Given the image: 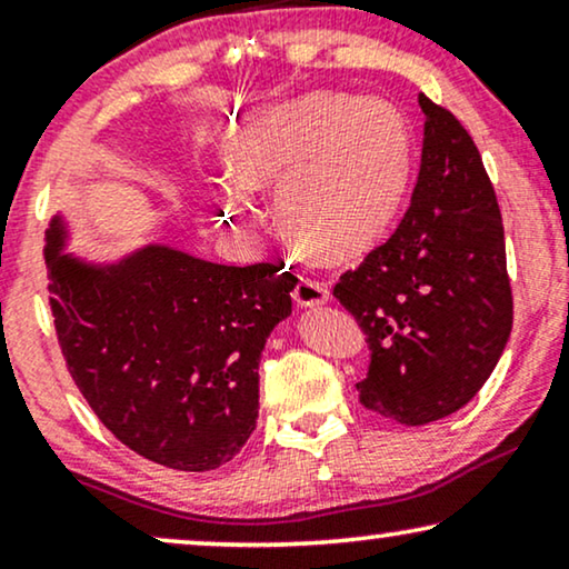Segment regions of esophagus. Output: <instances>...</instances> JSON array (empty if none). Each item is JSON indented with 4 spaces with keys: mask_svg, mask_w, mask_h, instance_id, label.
<instances>
[{
    "mask_svg": "<svg viewBox=\"0 0 569 569\" xmlns=\"http://www.w3.org/2000/svg\"><path fill=\"white\" fill-rule=\"evenodd\" d=\"M293 299L301 303V307H319L330 299V286L319 278L311 276H299V281L293 286Z\"/></svg>",
    "mask_w": 569,
    "mask_h": 569,
    "instance_id": "esophagus-1",
    "label": "esophagus"
}]
</instances>
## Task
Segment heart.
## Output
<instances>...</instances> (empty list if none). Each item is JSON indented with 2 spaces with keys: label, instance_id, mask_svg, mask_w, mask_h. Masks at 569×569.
<instances>
[{
  "label": "heart",
  "instance_id": "1",
  "mask_svg": "<svg viewBox=\"0 0 569 569\" xmlns=\"http://www.w3.org/2000/svg\"><path fill=\"white\" fill-rule=\"evenodd\" d=\"M252 182H278L276 213L296 242L322 258H353L399 211L410 139L387 102L309 94L254 131L242 162ZM229 211L244 213L242 196Z\"/></svg>",
  "mask_w": 569,
  "mask_h": 569
}]
</instances>
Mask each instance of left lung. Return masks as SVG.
I'll use <instances>...</instances> for the list:
<instances>
[{
	"label": "left lung",
	"mask_w": 569,
	"mask_h": 569,
	"mask_svg": "<svg viewBox=\"0 0 569 569\" xmlns=\"http://www.w3.org/2000/svg\"><path fill=\"white\" fill-rule=\"evenodd\" d=\"M426 139L412 203L387 242L335 283L366 332V410L428 426L490 379L513 327L498 196L451 110L420 94Z\"/></svg>",
	"instance_id": "1"
}]
</instances>
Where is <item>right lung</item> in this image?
<instances>
[{
    "label": "right lung",
    "mask_w": 569,
    "mask_h": 569,
    "mask_svg": "<svg viewBox=\"0 0 569 569\" xmlns=\"http://www.w3.org/2000/svg\"><path fill=\"white\" fill-rule=\"evenodd\" d=\"M48 231L56 338L87 405L118 441L180 471L234 459L258 420V363L291 315L283 262L216 266L151 244L118 266L59 254Z\"/></svg>",
    "instance_id": "obj_1"
}]
</instances>
